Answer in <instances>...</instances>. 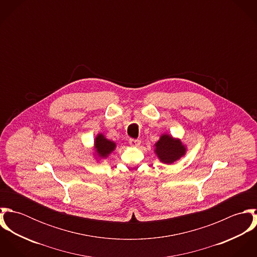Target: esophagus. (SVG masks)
I'll list each match as a JSON object with an SVG mask.
<instances>
[{"instance_id":"34e87169","label":"esophagus","mask_w":257,"mask_h":257,"mask_svg":"<svg viewBox=\"0 0 257 257\" xmlns=\"http://www.w3.org/2000/svg\"><path fill=\"white\" fill-rule=\"evenodd\" d=\"M128 143H130V146L133 147H140V145H141V141H140V140H134V139H131Z\"/></svg>"}]
</instances>
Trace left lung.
I'll list each match as a JSON object with an SVG mask.
<instances>
[{"mask_svg":"<svg viewBox=\"0 0 257 257\" xmlns=\"http://www.w3.org/2000/svg\"><path fill=\"white\" fill-rule=\"evenodd\" d=\"M154 153L163 164H173L185 156L187 147L180 139L173 138L169 134H162L154 144Z\"/></svg>","mask_w":257,"mask_h":257,"instance_id":"left-lung-1","label":"left lung"}]
</instances>
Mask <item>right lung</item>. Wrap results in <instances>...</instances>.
I'll use <instances>...</instances> for the list:
<instances>
[{"label":"right lung","instance_id":"add662e5","mask_svg":"<svg viewBox=\"0 0 257 257\" xmlns=\"http://www.w3.org/2000/svg\"><path fill=\"white\" fill-rule=\"evenodd\" d=\"M115 147L116 144L114 142L108 140L103 134H98L94 139V152L92 154L98 162H101L110 156Z\"/></svg>","mask_w":257,"mask_h":257}]
</instances>
